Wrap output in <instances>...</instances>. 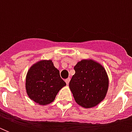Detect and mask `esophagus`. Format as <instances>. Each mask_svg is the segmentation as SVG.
<instances>
[{
  "label": "esophagus",
  "mask_w": 132,
  "mask_h": 132,
  "mask_svg": "<svg viewBox=\"0 0 132 132\" xmlns=\"http://www.w3.org/2000/svg\"><path fill=\"white\" fill-rule=\"evenodd\" d=\"M70 81V78H68V79H66V80H65V81H66V84H67V85L69 84Z\"/></svg>",
  "instance_id": "obj_1"
}]
</instances>
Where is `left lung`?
I'll return each instance as SVG.
<instances>
[{"label":"left lung","instance_id":"left-lung-1","mask_svg":"<svg viewBox=\"0 0 132 132\" xmlns=\"http://www.w3.org/2000/svg\"><path fill=\"white\" fill-rule=\"evenodd\" d=\"M69 87L75 101L85 109L95 107L104 99L109 80L104 68L93 59H83L74 66Z\"/></svg>","mask_w":132,"mask_h":132}]
</instances>
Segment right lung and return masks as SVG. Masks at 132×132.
Masks as SVG:
<instances>
[{"label": "right lung", "mask_w": 132, "mask_h": 132, "mask_svg": "<svg viewBox=\"0 0 132 132\" xmlns=\"http://www.w3.org/2000/svg\"><path fill=\"white\" fill-rule=\"evenodd\" d=\"M66 85L52 60H41L28 70L26 78V93L31 100L39 105L54 101L63 87Z\"/></svg>", "instance_id": "1"}]
</instances>
